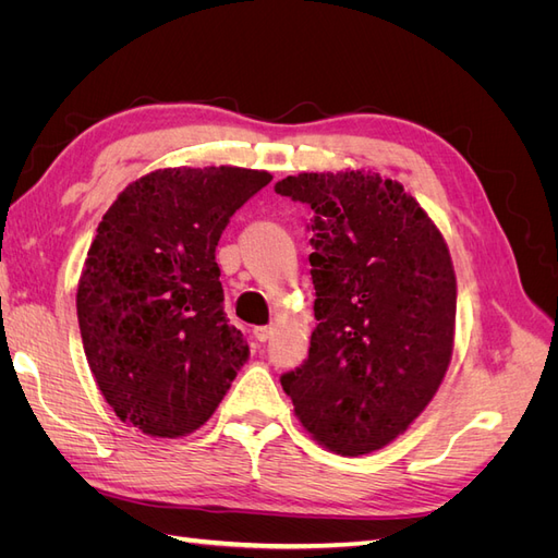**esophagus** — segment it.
<instances>
[{
  "instance_id": "obj_1",
  "label": "esophagus",
  "mask_w": 558,
  "mask_h": 558,
  "mask_svg": "<svg viewBox=\"0 0 558 558\" xmlns=\"http://www.w3.org/2000/svg\"><path fill=\"white\" fill-rule=\"evenodd\" d=\"M253 337H256L258 342H267L269 337H272V326H256L253 328Z\"/></svg>"
}]
</instances>
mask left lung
I'll list each match as a JSON object with an SVG mask.
<instances>
[{
    "instance_id": "obj_1",
    "label": "left lung",
    "mask_w": 558,
    "mask_h": 558,
    "mask_svg": "<svg viewBox=\"0 0 558 558\" xmlns=\"http://www.w3.org/2000/svg\"><path fill=\"white\" fill-rule=\"evenodd\" d=\"M312 209L310 356L281 375L320 445L361 456L408 430L442 384L456 277L418 202L379 174H298L275 183Z\"/></svg>"
}]
</instances>
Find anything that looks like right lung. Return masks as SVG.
<instances>
[{
	"mask_svg": "<svg viewBox=\"0 0 558 558\" xmlns=\"http://www.w3.org/2000/svg\"><path fill=\"white\" fill-rule=\"evenodd\" d=\"M269 181L242 167L158 170L130 183L97 226L76 314L99 391L125 424L154 437L193 433L246 363L216 246Z\"/></svg>",
	"mask_w": 558,
	"mask_h": 558,
	"instance_id": "add662e5",
	"label": "right lung"
}]
</instances>
